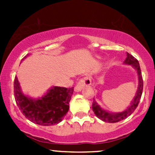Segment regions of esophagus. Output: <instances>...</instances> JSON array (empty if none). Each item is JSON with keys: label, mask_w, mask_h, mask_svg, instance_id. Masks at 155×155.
Segmentation results:
<instances>
[{"label": "esophagus", "mask_w": 155, "mask_h": 155, "mask_svg": "<svg viewBox=\"0 0 155 155\" xmlns=\"http://www.w3.org/2000/svg\"><path fill=\"white\" fill-rule=\"evenodd\" d=\"M91 77H89V76H85V77L82 78V79L79 80V82L77 83V85L75 86V91H81L84 86H85V85H91Z\"/></svg>", "instance_id": "esophagus-1"}]
</instances>
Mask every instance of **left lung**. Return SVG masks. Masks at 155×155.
I'll use <instances>...</instances> for the list:
<instances>
[{
	"label": "left lung",
	"instance_id": "left-lung-1",
	"mask_svg": "<svg viewBox=\"0 0 155 155\" xmlns=\"http://www.w3.org/2000/svg\"><path fill=\"white\" fill-rule=\"evenodd\" d=\"M124 63L125 64L131 65L133 68L137 70L139 80L138 89H137L136 96L134 97L130 105L127 107V109L121 112L112 113V112H107V111L104 110V109H102V108L100 107V105H98L97 103L94 100L93 104H92V109H93L94 112V114L98 118H100L102 121H105V122L115 123L125 119V118H127L129 115H130L135 111V109L138 107V104L140 103V99H141V96L143 90V80L139 61L134 56L127 52V58L125 61H124Z\"/></svg>",
	"mask_w": 155,
	"mask_h": 155
}]
</instances>
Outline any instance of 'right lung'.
<instances>
[{"label": "right lung", "mask_w": 155, "mask_h": 155, "mask_svg": "<svg viewBox=\"0 0 155 155\" xmlns=\"http://www.w3.org/2000/svg\"><path fill=\"white\" fill-rule=\"evenodd\" d=\"M25 58L27 56L23 59ZM73 94V87L53 86L42 97L32 99L22 93L16 76L14 80V95L17 106L25 118L40 125L50 126L60 123L68 113Z\"/></svg>", "instance_id": "right-lung-1"}]
</instances>
